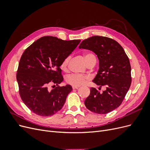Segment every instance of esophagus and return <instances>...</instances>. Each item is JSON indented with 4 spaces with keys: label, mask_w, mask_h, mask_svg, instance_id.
Returning a JSON list of instances; mask_svg holds the SVG:
<instances>
[{
    "label": "esophagus",
    "mask_w": 150,
    "mask_h": 150,
    "mask_svg": "<svg viewBox=\"0 0 150 150\" xmlns=\"http://www.w3.org/2000/svg\"><path fill=\"white\" fill-rule=\"evenodd\" d=\"M72 89H78L79 88V86H72Z\"/></svg>",
    "instance_id": "1"
}]
</instances>
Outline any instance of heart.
I'll list each match as a JSON object with an SVG mask.
<instances>
[{
    "label": "heart",
    "mask_w": 150,
    "mask_h": 150,
    "mask_svg": "<svg viewBox=\"0 0 150 150\" xmlns=\"http://www.w3.org/2000/svg\"><path fill=\"white\" fill-rule=\"evenodd\" d=\"M86 64H88L91 62H96V57L91 53L86 54L84 56ZM70 60V57H66L61 63L60 67L62 71H67L68 64ZM90 79V77L87 75H81L78 74H71L66 77V82L72 86H80L85 84Z\"/></svg>",
    "instance_id": "b5f03b06"
}]
</instances>
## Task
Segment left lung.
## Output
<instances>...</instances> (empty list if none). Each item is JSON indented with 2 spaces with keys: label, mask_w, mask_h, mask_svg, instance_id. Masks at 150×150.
Returning a JSON list of instances; mask_svg holds the SVG:
<instances>
[{
  "label": "left lung",
  "mask_w": 150,
  "mask_h": 150,
  "mask_svg": "<svg viewBox=\"0 0 150 150\" xmlns=\"http://www.w3.org/2000/svg\"><path fill=\"white\" fill-rule=\"evenodd\" d=\"M79 49H89L96 54L99 69L93 82L101 88L102 93L91 88L89 96L84 104L91 111L97 114H107L118 108L128 93L131 83V65L123 48L107 37L95 35L83 40Z\"/></svg>",
  "instance_id": "obj_1"
}]
</instances>
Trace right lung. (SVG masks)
Returning <instances> with one entry per match:
<instances>
[{
    "mask_svg": "<svg viewBox=\"0 0 150 150\" xmlns=\"http://www.w3.org/2000/svg\"><path fill=\"white\" fill-rule=\"evenodd\" d=\"M80 42L44 36L22 54L16 75L19 93L22 101L35 114L52 116L64 106L72 87L59 86L63 81L60 65Z\"/></svg>",
    "mask_w": 150,
    "mask_h": 150,
    "instance_id": "add662e5",
    "label": "right lung"
}]
</instances>
